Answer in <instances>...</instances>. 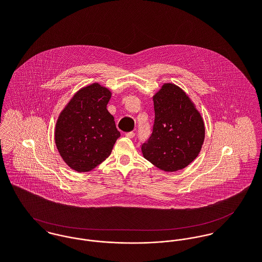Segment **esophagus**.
<instances>
[{"label": "esophagus", "instance_id": "obj_1", "mask_svg": "<svg viewBox=\"0 0 262 262\" xmlns=\"http://www.w3.org/2000/svg\"><path fill=\"white\" fill-rule=\"evenodd\" d=\"M125 136L128 137V138H133L135 136V133L134 132H128V133L125 134Z\"/></svg>", "mask_w": 262, "mask_h": 262}]
</instances>
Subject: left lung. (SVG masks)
I'll return each instance as SVG.
<instances>
[{"mask_svg": "<svg viewBox=\"0 0 262 262\" xmlns=\"http://www.w3.org/2000/svg\"><path fill=\"white\" fill-rule=\"evenodd\" d=\"M152 99L153 131L141 147L142 154L161 170H181L201 152L205 140L203 117L186 92L172 82L163 83Z\"/></svg>", "mask_w": 262, "mask_h": 262, "instance_id": "8db88e82", "label": "left lung"}]
</instances>
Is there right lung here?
Segmentation results:
<instances>
[{"label": "right lung", "instance_id": "add662e5", "mask_svg": "<svg viewBox=\"0 0 262 262\" xmlns=\"http://www.w3.org/2000/svg\"><path fill=\"white\" fill-rule=\"evenodd\" d=\"M111 91L94 82L78 90L55 125L54 140L63 161L77 172H88L111 154L120 137L107 110Z\"/></svg>", "mask_w": 262, "mask_h": 262}]
</instances>
